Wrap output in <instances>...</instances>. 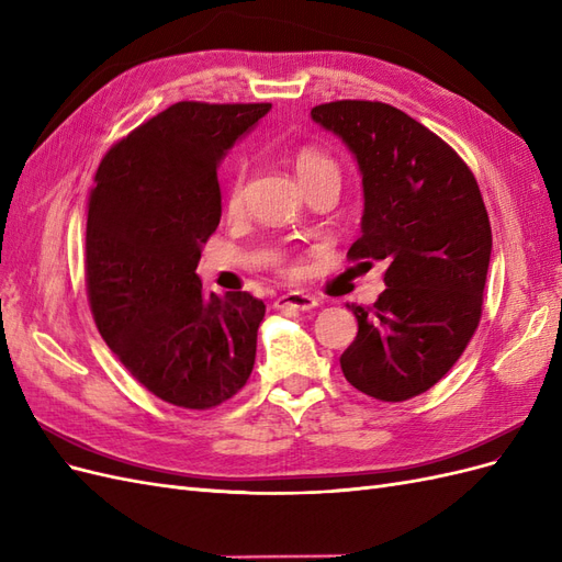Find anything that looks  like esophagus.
<instances>
[{
	"mask_svg": "<svg viewBox=\"0 0 562 562\" xmlns=\"http://www.w3.org/2000/svg\"><path fill=\"white\" fill-rule=\"evenodd\" d=\"M277 307L279 310H295V312H310L314 307H318V300L312 295L304 293H285L281 297H277Z\"/></svg>",
	"mask_w": 562,
	"mask_h": 562,
	"instance_id": "1",
	"label": "esophagus"
}]
</instances>
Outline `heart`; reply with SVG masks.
<instances>
[{"instance_id":"obj_1","label":"heart","mask_w":562,"mask_h":562,"mask_svg":"<svg viewBox=\"0 0 562 562\" xmlns=\"http://www.w3.org/2000/svg\"><path fill=\"white\" fill-rule=\"evenodd\" d=\"M293 166H295V171L304 187H310V184H314L318 180H326V178L339 180L337 161L328 155L326 149H321L316 145H302L293 155ZM246 176H248V166L244 159H239L232 166L227 184H225V209L229 213H239L244 206Z\"/></svg>"}]
</instances>
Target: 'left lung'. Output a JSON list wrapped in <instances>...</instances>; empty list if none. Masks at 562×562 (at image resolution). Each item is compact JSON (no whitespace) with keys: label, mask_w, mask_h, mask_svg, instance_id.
I'll return each mask as SVG.
<instances>
[{"label":"left lung","mask_w":562,"mask_h":562,"mask_svg":"<svg viewBox=\"0 0 562 562\" xmlns=\"http://www.w3.org/2000/svg\"><path fill=\"white\" fill-rule=\"evenodd\" d=\"M312 119L345 140L363 176L351 262H384V293L351 304L339 356L351 386L386 403L424 394L464 353L483 314L492 229L471 168L434 131L378 100H335Z\"/></svg>","instance_id":"1"}]
</instances>
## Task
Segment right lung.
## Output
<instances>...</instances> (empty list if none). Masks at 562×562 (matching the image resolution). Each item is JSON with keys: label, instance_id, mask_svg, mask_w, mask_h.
Returning a JSON list of instances; mask_svg holds the SVG:
<instances>
[{"label": "right lung", "instance_id": "add662e5", "mask_svg": "<svg viewBox=\"0 0 562 562\" xmlns=\"http://www.w3.org/2000/svg\"><path fill=\"white\" fill-rule=\"evenodd\" d=\"M269 103L166 108L100 161L89 194L87 293L108 347L157 398L211 411L248 382L265 302L203 297L196 265L220 225L217 164Z\"/></svg>", "mask_w": 562, "mask_h": 562}]
</instances>
